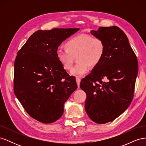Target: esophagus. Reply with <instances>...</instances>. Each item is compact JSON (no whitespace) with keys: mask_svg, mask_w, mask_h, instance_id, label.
<instances>
[{"mask_svg":"<svg viewBox=\"0 0 146 146\" xmlns=\"http://www.w3.org/2000/svg\"><path fill=\"white\" fill-rule=\"evenodd\" d=\"M80 81H81V78H80V77H76V82H77V85H78V87L80 86Z\"/></svg>","mask_w":146,"mask_h":146,"instance_id":"obj_1","label":"esophagus"}]
</instances>
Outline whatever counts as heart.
Returning <instances> with one entry per match:
<instances>
[{"instance_id": "obj_1", "label": "heart", "mask_w": 146, "mask_h": 146, "mask_svg": "<svg viewBox=\"0 0 146 146\" xmlns=\"http://www.w3.org/2000/svg\"><path fill=\"white\" fill-rule=\"evenodd\" d=\"M66 48L56 50V57L64 69L72 68L74 57L77 56L78 63L72 68L70 74L82 76L91 67L98 65L105 51L104 41L98 37L81 34L70 38L65 44Z\"/></svg>"}]
</instances>
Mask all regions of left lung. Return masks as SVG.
<instances>
[{"label":"left lung","instance_id":"1","mask_svg":"<svg viewBox=\"0 0 146 146\" xmlns=\"http://www.w3.org/2000/svg\"><path fill=\"white\" fill-rule=\"evenodd\" d=\"M105 46L102 59L82 79L85 110L92 121L105 123L117 118L131 102L138 71L136 56L124 32L117 26L91 31Z\"/></svg>","mask_w":146,"mask_h":146}]
</instances>
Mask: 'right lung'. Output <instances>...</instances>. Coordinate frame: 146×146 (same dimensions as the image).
Masks as SVG:
<instances>
[{
  "instance_id": "1",
  "label": "right lung",
  "mask_w": 146,
  "mask_h": 146,
  "mask_svg": "<svg viewBox=\"0 0 146 146\" xmlns=\"http://www.w3.org/2000/svg\"><path fill=\"white\" fill-rule=\"evenodd\" d=\"M79 30L76 29L39 30L33 33L17 54L14 69V92L25 111L44 123L62 116L64 104L77 88L56 57L61 43Z\"/></svg>"
}]
</instances>
